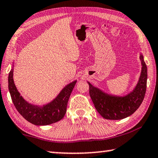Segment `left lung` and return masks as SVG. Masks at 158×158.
<instances>
[{"mask_svg":"<svg viewBox=\"0 0 158 158\" xmlns=\"http://www.w3.org/2000/svg\"><path fill=\"white\" fill-rule=\"evenodd\" d=\"M141 73L133 90L127 95L120 96L107 93L90 82L89 93L95 109L100 115L107 120H121L131 115L143 102L147 86L148 70L143 54H140Z\"/></svg>","mask_w":158,"mask_h":158,"instance_id":"obj_1","label":"left lung"}]
</instances>
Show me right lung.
I'll list each match as a JSON object with an SVG mask.
<instances>
[{"mask_svg":"<svg viewBox=\"0 0 158 158\" xmlns=\"http://www.w3.org/2000/svg\"><path fill=\"white\" fill-rule=\"evenodd\" d=\"M13 66L8 75V89L11 99L20 115L27 121L35 125H47L55 123L63 118L66 113L68 100L77 81L66 85L59 94L48 103L38 106L26 101L13 81Z\"/></svg>","mask_w":158,"mask_h":158,"instance_id":"1","label":"right lung"}]
</instances>
